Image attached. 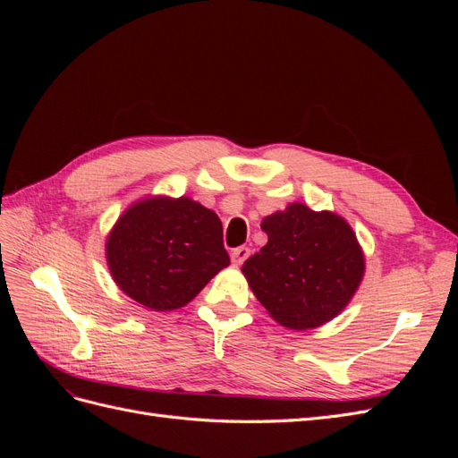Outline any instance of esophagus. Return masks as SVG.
I'll list each match as a JSON object with an SVG mask.
<instances>
[{"label":"esophagus","instance_id":"esophagus-1","mask_svg":"<svg viewBox=\"0 0 458 458\" xmlns=\"http://www.w3.org/2000/svg\"><path fill=\"white\" fill-rule=\"evenodd\" d=\"M248 256H250V248H248V246H239V248H234V250L231 252V261L234 263V266H242L244 259Z\"/></svg>","mask_w":458,"mask_h":458}]
</instances>
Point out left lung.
Returning a JSON list of instances; mask_svg holds the SVG:
<instances>
[{"label": "left lung", "instance_id": "1", "mask_svg": "<svg viewBox=\"0 0 458 458\" xmlns=\"http://www.w3.org/2000/svg\"><path fill=\"white\" fill-rule=\"evenodd\" d=\"M267 244L248 258L242 273L276 323L308 330L335 318L365 275L353 229L332 212L293 202L261 221Z\"/></svg>", "mask_w": 458, "mask_h": 458}]
</instances>
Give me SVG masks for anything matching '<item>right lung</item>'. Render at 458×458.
I'll return each mask as SVG.
<instances>
[{
	"mask_svg": "<svg viewBox=\"0 0 458 458\" xmlns=\"http://www.w3.org/2000/svg\"><path fill=\"white\" fill-rule=\"evenodd\" d=\"M106 263L123 294L152 311H172L227 267L229 254L216 212L189 197H147L108 233Z\"/></svg>",
	"mask_w": 458,
	"mask_h": 458,
	"instance_id": "obj_1",
	"label": "right lung"
}]
</instances>
